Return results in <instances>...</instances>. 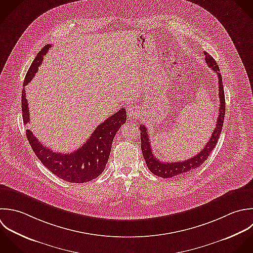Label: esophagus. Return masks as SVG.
Returning a JSON list of instances; mask_svg holds the SVG:
<instances>
[{"label":"esophagus","instance_id":"esophagus-1","mask_svg":"<svg viewBox=\"0 0 253 253\" xmlns=\"http://www.w3.org/2000/svg\"><path fill=\"white\" fill-rule=\"evenodd\" d=\"M127 115L130 119H134L136 117H139L140 115V110L137 106H132V107H129L128 108V111H127Z\"/></svg>","mask_w":253,"mask_h":253}]
</instances>
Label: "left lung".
Listing matches in <instances>:
<instances>
[{
    "label": "left lung",
    "mask_w": 253,
    "mask_h": 253,
    "mask_svg": "<svg viewBox=\"0 0 253 253\" xmlns=\"http://www.w3.org/2000/svg\"><path fill=\"white\" fill-rule=\"evenodd\" d=\"M204 54H205V61L208 65V67L217 73V77L219 79L218 83H219L220 108H219V115H218V119H217L216 128L214 129L212 136L210 137V140L207 142L205 147L200 151V153H198L191 159H187L186 161H183V162L164 163V162L158 160L154 156L147 128L144 125H140L142 153H143L145 162H146L149 169L152 171V173H154L157 176H160L163 178H170L172 176L183 174V173H186L188 171H191V170L199 168L209 158L211 152L216 147V144L220 138V134L223 129L225 113H226V100H225L223 80H222V75L219 72L220 71L219 66L217 65V62L215 61V59L207 52H204Z\"/></svg>",
    "instance_id": "8db88e82"
}]
</instances>
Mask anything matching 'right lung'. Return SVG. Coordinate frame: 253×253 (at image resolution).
I'll use <instances>...</instances> for the list:
<instances>
[{
	"label": "right lung",
	"instance_id": "right-lung-1",
	"mask_svg": "<svg viewBox=\"0 0 253 253\" xmlns=\"http://www.w3.org/2000/svg\"><path fill=\"white\" fill-rule=\"evenodd\" d=\"M49 48H51V44L45 45L38 52L24 78L21 93V111L24 125L30 121L24 86L37 73L43 56L48 52ZM126 110L121 108L99 124L81 148L70 154L56 153L46 148L29 129H26L25 134L36 157L52 173L68 182L84 183L96 178L104 170L113 139L119 128L126 122Z\"/></svg>",
	"mask_w": 253,
	"mask_h": 253
}]
</instances>
